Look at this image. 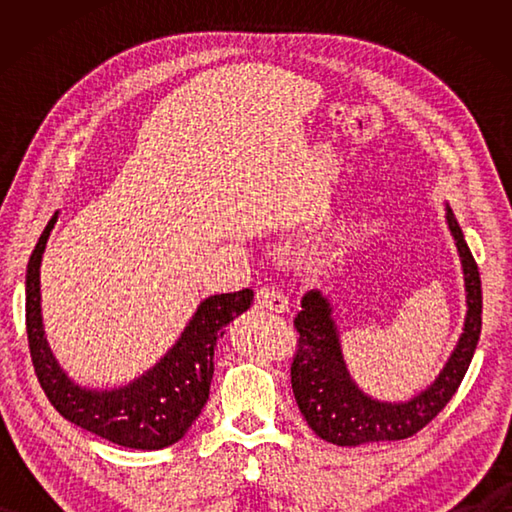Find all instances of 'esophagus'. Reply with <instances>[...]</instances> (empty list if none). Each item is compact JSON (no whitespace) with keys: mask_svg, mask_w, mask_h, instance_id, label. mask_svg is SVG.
<instances>
[{"mask_svg":"<svg viewBox=\"0 0 512 512\" xmlns=\"http://www.w3.org/2000/svg\"><path fill=\"white\" fill-rule=\"evenodd\" d=\"M257 301L262 303L264 308L273 312H286L288 310V295L279 288H262L257 292Z\"/></svg>","mask_w":512,"mask_h":512,"instance_id":"1","label":"esophagus"}]
</instances>
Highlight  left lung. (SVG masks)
I'll list each match as a JSON object with an SVG mask.
<instances>
[{"label": "left lung", "instance_id": "obj_1", "mask_svg": "<svg viewBox=\"0 0 512 512\" xmlns=\"http://www.w3.org/2000/svg\"><path fill=\"white\" fill-rule=\"evenodd\" d=\"M447 222L462 259L469 310L464 332L447 365L431 385L416 394L391 400L358 385L345 365L330 299L321 290H308L303 295L295 317L299 339L290 367L292 394L310 429L325 442L358 447L411 438L427 427L458 391L482 332V281L451 209H447Z\"/></svg>", "mask_w": 512, "mask_h": 512}]
</instances>
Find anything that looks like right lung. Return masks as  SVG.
Returning a JSON list of instances; mask_svg holds the SVG:
<instances>
[{"instance_id":"add662e5","label":"right lung","mask_w":512,"mask_h":512,"mask_svg":"<svg viewBox=\"0 0 512 512\" xmlns=\"http://www.w3.org/2000/svg\"><path fill=\"white\" fill-rule=\"evenodd\" d=\"M57 213L43 228L26 270V332L35 374L52 407L76 427L127 449L156 451L178 442L209 398L213 352L224 325L250 308L253 290L200 301L169 350L154 363L107 372L76 369L50 341L41 317L39 268Z\"/></svg>"}]
</instances>
